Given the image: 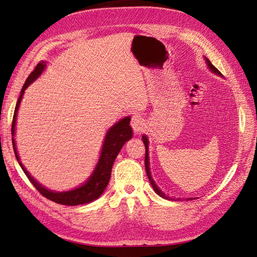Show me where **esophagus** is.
Instances as JSON below:
<instances>
[{
  "instance_id": "esophagus-1",
  "label": "esophagus",
  "mask_w": 257,
  "mask_h": 257,
  "mask_svg": "<svg viewBox=\"0 0 257 257\" xmlns=\"http://www.w3.org/2000/svg\"><path fill=\"white\" fill-rule=\"evenodd\" d=\"M132 127H133L135 134H139L146 126V120L143 118L142 115L134 114L133 118H132Z\"/></svg>"
}]
</instances>
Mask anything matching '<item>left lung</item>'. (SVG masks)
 I'll list each match as a JSON object with an SVG mask.
<instances>
[{
  "instance_id": "left-lung-1",
  "label": "left lung",
  "mask_w": 257,
  "mask_h": 257,
  "mask_svg": "<svg viewBox=\"0 0 257 257\" xmlns=\"http://www.w3.org/2000/svg\"><path fill=\"white\" fill-rule=\"evenodd\" d=\"M205 62H206V64H207V66H208V68L210 69V71H211L213 74H215V75H217V76H220V77H223L222 76V74L217 71V69L211 64V62H210L206 57H205ZM142 139H143V142H144V144H145V147H146V157H145V166H146V173H147V176H148V178H149V181H150V183H151V185H152V188H153V190H154V192L158 194L159 196H161V197H163L164 199H168V200H181V198H174V197H172V196H168L167 194H165L164 192H163L160 188H159V185L157 184V182H155L154 180H153V178H152V176H151V172H150V162H149V141H148V137L146 136V135H143V137H142ZM196 197H189V198H185V200H193V199H195Z\"/></svg>"
}]
</instances>
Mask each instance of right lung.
Returning <instances> with one entry per match:
<instances>
[{"label": "right lung", "instance_id": "add662e5", "mask_svg": "<svg viewBox=\"0 0 257 257\" xmlns=\"http://www.w3.org/2000/svg\"><path fill=\"white\" fill-rule=\"evenodd\" d=\"M45 68H46L45 61L40 62V63L36 65L34 71L30 74L25 84H23L20 92V96L17 100L16 108H15V112H14L13 124H12V136H13L12 142H13L15 155H16V159L19 163L20 167L22 168L23 173L27 175L31 183H32L38 190V192H40L46 198H48L57 204L66 205V206H77V205L92 203V201L96 200L104 193L106 186L108 185V183H109L111 169H112V165L116 155L119 154L124 144H125L127 141H130L132 136H133V132H132V127L130 125L131 116H125V118L121 119L107 131L104 138V143L102 146V150H100L99 158L94 167V170H93L91 176L81 185L77 186V188L73 190L64 191V192H56V191H51L47 188H45V186L38 182L36 179H34L33 176L30 175L27 168L23 166V164L20 162V158L17 151L16 141H15L17 115H18V110H19V106L21 103L22 96L25 94V91L27 90L29 85L31 83H33L38 77L43 74Z\"/></svg>", "mask_w": 257, "mask_h": 257}]
</instances>
